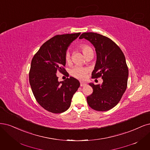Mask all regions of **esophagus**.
<instances>
[{"label": "esophagus", "mask_w": 150, "mask_h": 150, "mask_svg": "<svg viewBox=\"0 0 150 150\" xmlns=\"http://www.w3.org/2000/svg\"><path fill=\"white\" fill-rule=\"evenodd\" d=\"M86 84V83H84V82H80V86H85Z\"/></svg>", "instance_id": "obj_1"}]
</instances>
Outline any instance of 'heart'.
<instances>
[{"mask_svg": "<svg viewBox=\"0 0 150 150\" xmlns=\"http://www.w3.org/2000/svg\"><path fill=\"white\" fill-rule=\"evenodd\" d=\"M80 49L81 50L82 53L86 56V58L87 56H89L94 54L93 50L91 48L90 46L86 44H82L79 46ZM71 58V54L69 51H67L65 54V59L66 62H69ZM88 73V69L86 68L81 66H75L74 68L71 69V74L73 77H76L79 79H85L86 78L87 74Z\"/></svg>", "mask_w": 150, "mask_h": 150, "instance_id": "1", "label": "heart"}]
</instances>
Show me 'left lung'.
Here are the masks:
<instances>
[{
    "instance_id": "obj_1",
    "label": "left lung",
    "mask_w": 150,
    "mask_h": 150,
    "mask_svg": "<svg viewBox=\"0 0 150 150\" xmlns=\"http://www.w3.org/2000/svg\"><path fill=\"white\" fill-rule=\"evenodd\" d=\"M85 38L94 45L97 54L92 78L101 77V85L90 83L92 94L87 97L88 105L97 111H107L114 107L127 87L128 69L122 51L115 42L105 36L93 32L83 33Z\"/></svg>"
}]
</instances>
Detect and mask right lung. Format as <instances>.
Masks as SVG:
<instances>
[{"mask_svg":"<svg viewBox=\"0 0 150 150\" xmlns=\"http://www.w3.org/2000/svg\"><path fill=\"white\" fill-rule=\"evenodd\" d=\"M81 33L56 35L42 45L32 60L29 81L38 104L54 113L64 112L80 86L79 81L70 77L58 81L56 73L66 72L65 54L70 44Z\"/></svg>","mask_w":150,"mask_h":150,"instance_id":"add662e5","label":"right lung"}]
</instances>
